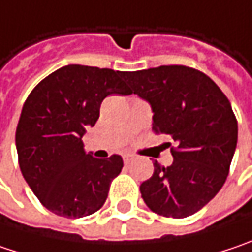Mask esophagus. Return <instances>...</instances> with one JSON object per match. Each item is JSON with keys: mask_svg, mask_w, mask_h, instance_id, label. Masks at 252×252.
Instances as JSON below:
<instances>
[{"mask_svg": "<svg viewBox=\"0 0 252 252\" xmlns=\"http://www.w3.org/2000/svg\"><path fill=\"white\" fill-rule=\"evenodd\" d=\"M123 159H124L126 164H128V162H131V161L134 159V156H132V154H124V156H123Z\"/></svg>", "mask_w": 252, "mask_h": 252, "instance_id": "obj_1", "label": "esophagus"}]
</instances>
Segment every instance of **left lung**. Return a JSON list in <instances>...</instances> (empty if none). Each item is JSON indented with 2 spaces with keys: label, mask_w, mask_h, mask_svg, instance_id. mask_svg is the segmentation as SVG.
<instances>
[{
  "label": "left lung",
  "mask_w": 252,
  "mask_h": 252,
  "mask_svg": "<svg viewBox=\"0 0 252 252\" xmlns=\"http://www.w3.org/2000/svg\"><path fill=\"white\" fill-rule=\"evenodd\" d=\"M131 93L151 104L153 131L175 141L170 167L154 162L140 185L147 207L158 215L185 218L217 195L229 172L238 124L228 98L208 75L185 65L123 72Z\"/></svg>",
  "instance_id": "obj_1"
}]
</instances>
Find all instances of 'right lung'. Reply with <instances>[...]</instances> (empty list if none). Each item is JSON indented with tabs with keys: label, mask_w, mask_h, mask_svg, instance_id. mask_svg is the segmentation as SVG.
<instances>
[{
	"label": "right lung",
	"mask_w": 252,
	"mask_h": 252,
	"mask_svg": "<svg viewBox=\"0 0 252 252\" xmlns=\"http://www.w3.org/2000/svg\"><path fill=\"white\" fill-rule=\"evenodd\" d=\"M112 94H132L121 71L72 64L38 82L24 102L15 131L18 164L35 197L55 215L96 213L123 170L121 157L85 154L81 140Z\"/></svg>",
	"instance_id": "add662e5"
}]
</instances>
